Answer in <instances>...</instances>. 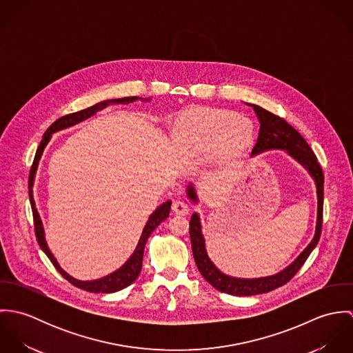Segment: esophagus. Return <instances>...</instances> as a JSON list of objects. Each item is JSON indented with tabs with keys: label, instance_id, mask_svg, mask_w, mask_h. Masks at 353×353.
<instances>
[{
	"label": "esophagus",
	"instance_id": "obj_1",
	"mask_svg": "<svg viewBox=\"0 0 353 353\" xmlns=\"http://www.w3.org/2000/svg\"><path fill=\"white\" fill-rule=\"evenodd\" d=\"M190 210V206L186 201L182 200H176L172 203V212L176 214H188Z\"/></svg>",
	"mask_w": 353,
	"mask_h": 353
}]
</instances>
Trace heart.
Here are the masks:
<instances>
[{"label":"heart","mask_w":353,"mask_h":353,"mask_svg":"<svg viewBox=\"0 0 353 353\" xmlns=\"http://www.w3.org/2000/svg\"><path fill=\"white\" fill-rule=\"evenodd\" d=\"M252 126L241 115L223 110L190 112L174 126V143L182 150L232 152L250 137Z\"/></svg>","instance_id":"1"}]
</instances>
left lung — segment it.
Here are the masks:
<instances>
[{
    "label": "left lung",
    "instance_id": "obj_1",
    "mask_svg": "<svg viewBox=\"0 0 353 353\" xmlns=\"http://www.w3.org/2000/svg\"><path fill=\"white\" fill-rule=\"evenodd\" d=\"M254 111L259 119V134L256 143L252 148V154L268 150H285L294 159H296L302 165H304L316 185L318 194V216H316V228L315 235L311 243L304 249V252L284 270L274 276L261 277V279H235L221 273L213 262L209 259L205 250V241L202 236L200 217L197 213H193L190 220V239H192V250L194 255V261L202 277L220 292L234 295V296H252L270 292L284 284H287L303 266L308 255L315 249L316 243L321 238L322 231V213H323V172L318 163L316 156L311 151L310 145L301 136V133L292 128L284 118L252 104ZM188 196L190 200L197 201L196 192L190 185L188 189Z\"/></svg>",
    "mask_w": 353,
    "mask_h": 353
}]
</instances>
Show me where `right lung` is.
I'll list each match as a JSON object with an SVG mask.
<instances>
[{
  "mask_svg": "<svg viewBox=\"0 0 353 353\" xmlns=\"http://www.w3.org/2000/svg\"><path fill=\"white\" fill-rule=\"evenodd\" d=\"M137 99H141V98H137V97H130V98H122V99H112V101H104L95 104V105H91L88 108H84L81 111H77V112H72V114H68V115H63L61 118H58L54 123H51L50 128L45 132L43 134V139L37 150L35 153V159H34V163L31 165V171H30V176H28V193H30V201H31V208H32V216H34V225H35V235H37V241L41 246V249L43 252H46V255L49 256V259L51 261V263L54 265V268L61 273V276L63 279H66L70 284H73L74 287L80 288V290H84V291H88V292H95V294H111V292H117V291H121L123 288H126L128 285H130L140 274L141 272V266H143V255H144V248H145V243L150 238V235L152 234V231H154V228L161 223L164 221L168 214H170V209H171V201L164 202L163 205H160L151 216L148 219V223L145 224L144 227V231L141 234V238L139 241V245L136 248L134 252L132 254V256L125 262V265H122L118 270H115L114 273L99 279V280H94V281H80V280H76L73 279L72 276H69L65 270L61 269V266L58 265L57 259L52 256L49 248H48V243L45 241V234H43V227H42V221H41V217L38 214V210L35 208V201H34V197H32V185H34V175L37 172V168H38V163H39V159L43 153V150L46 147V144L49 143V140L51 139V134L58 132V130H62L65 128H69V126H73L90 117H92L94 114H97L98 111L103 110L104 107H107L108 104L111 103H130V101H137Z\"/></svg>",
  "mask_w": 353,
  "mask_h": 353,
  "instance_id": "obj_1",
  "label": "right lung"
}]
</instances>
